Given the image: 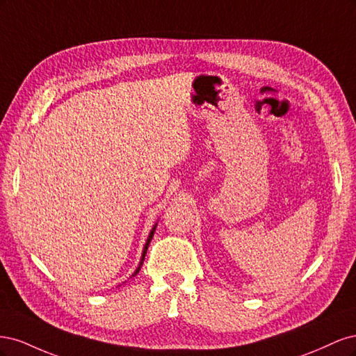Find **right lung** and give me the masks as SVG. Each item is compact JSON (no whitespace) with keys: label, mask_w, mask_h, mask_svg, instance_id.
I'll return each mask as SVG.
<instances>
[{"label":"right lung","mask_w":356,"mask_h":356,"mask_svg":"<svg viewBox=\"0 0 356 356\" xmlns=\"http://www.w3.org/2000/svg\"><path fill=\"white\" fill-rule=\"evenodd\" d=\"M157 225V224H156ZM156 225L153 227V230L149 232V236H148V239H147V242H145V246H144V251H143V257H141V261H139V266H138V268L135 270V273L132 275V276H135L138 272H139V268H141V266H143V263H144V258H145V254H147V250H148V245H149V242H152V239H153V236H154V232H156Z\"/></svg>","instance_id":"add662e5"}]
</instances>
